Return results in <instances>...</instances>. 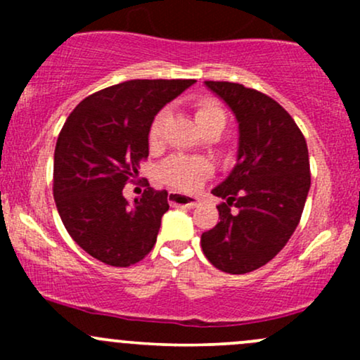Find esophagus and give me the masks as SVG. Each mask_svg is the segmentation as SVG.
I'll return each instance as SVG.
<instances>
[{"label": "esophagus", "mask_w": 360, "mask_h": 360, "mask_svg": "<svg viewBox=\"0 0 360 360\" xmlns=\"http://www.w3.org/2000/svg\"><path fill=\"white\" fill-rule=\"evenodd\" d=\"M167 200L172 206H186V208H196V206L200 205V200H198V198L186 196V194L176 193V191L169 193Z\"/></svg>", "instance_id": "esophagus-1"}]
</instances>
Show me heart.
Segmentation results:
<instances>
[{
    "label": "heart",
    "instance_id": "heart-1",
    "mask_svg": "<svg viewBox=\"0 0 360 360\" xmlns=\"http://www.w3.org/2000/svg\"><path fill=\"white\" fill-rule=\"evenodd\" d=\"M167 111H159L155 118L152 120L150 128H148V143L152 148L159 147L164 137V125H166ZM194 120L201 131L210 130V128L225 127L226 117L225 111L214 100L205 98L194 105ZM213 174V166L206 159L201 157L189 155H174L167 159L160 167V179L171 188L179 189V191H194Z\"/></svg>",
    "mask_w": 360,
    "mask_h": 360
}]
</instances>
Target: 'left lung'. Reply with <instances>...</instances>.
Segmentation results:
<instances>
[{
	"mask_svg": "<svg viewBox=\"0 0 360 360\" xmlns=\"http://www.w3.org/2000/svg\"><path fill=\"white\" fill-rule=\"evenodd\" d=\"M238 122L237 164L213 189L220 221L201 235V249L217 269L245 274L266 266L286 245L307 201L308 147L278 101L226 81H205Z\"/></svg>",
	"mask_w": 360,
	"mask_h": 360,
	"instance_id": "8db88e82",
	"label": "left lung"
}]
</instances>
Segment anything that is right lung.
Instances as JSON below:
<instances>
[{
	"label": "right lung",
	"mask_w": 360,
	"mask_h": 360,
	"mask_svg": "<svg viewBox=\"0 0 360 360\" xmlns=\"http://www.w3.org/2000/svg\"><path fill=\"white\" fill-rule=\"evenodd\" d=\"M194 79H131L84 98L65 120L53 154V198L72 240L115 267L155 245L167 191L147 188L128 205L123 188L148 157V128Z\"/></svg>",
	"instance_id": "add662e5"
}]
</instances>
